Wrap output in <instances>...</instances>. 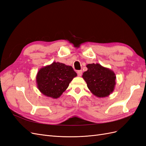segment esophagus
Segmentation results:
<instances>
[{"mask_svg": "<svg viewBox=\"0 0 146 146\" xmlns=\"http://www.w3.org/2000/svg\"><path fill=\"white\" fill-rule=\"evenodd\" d=\"M77 74H78V76H82V70H78L77 71Z\"/></svg>", "mask_w": 146, "mask_h": 146, "instance_id": "1", "label": "esophagus"}]
</instances>
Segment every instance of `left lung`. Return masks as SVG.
<instances>
[{
    "instance_id": "obj_1",
    "label": "left lung",
    "mask_w": 146,
    "mask_h": 146,
    "mask_svg": "<svg viewBox=\"0 0 146 146\" xmlns=\"http://www.w3.org/2000/svg\"><path fill=\"white\" fill-rule=\"evenodd\" d=\"M88 70L82 77L86 82L88 89L98 98H106L113 92L116 76L112 70L98 63L88 64Z\"/></svg>"
}]
</instances>
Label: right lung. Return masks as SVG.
Listing matches in <instances>:
<instances>
[{
  "label": "right lung",
  "instance_id": "1",
  "mask_svg": "<svg viewBox=\"0 0 146 146\" xmlns=\"http://www.w3.org/2000/svg\"><path fill=\"white\" fill-rule=\"evenodd\" d=\"M77 76L72 66L54 61L38 70L36 77L38 89L43 95L58 99Z\"/></svg>",
  "mask_w": 146,
  "mask_h": 146
}]
</instances>
